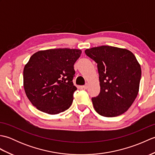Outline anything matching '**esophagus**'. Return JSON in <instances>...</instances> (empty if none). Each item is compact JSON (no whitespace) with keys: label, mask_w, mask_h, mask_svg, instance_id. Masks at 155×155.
I'll return each mask as SVG.
<instances>
[{"label":"esophagus","mask_w":155,"mask_h":155,"mask_svg":"<svg viewBox=\"0 0 155 155\" xmlns=\"http://www.w3.org/2000/svg\"><path fill=\"white\" fill-rule=\"evenodd\" d=\"M83 88H84V89H87V88H88V84H86L85 85H84V86H83Z\"/></svg>","instance_id":"34e87169"}]
</instances>
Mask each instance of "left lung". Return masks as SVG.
I'll return each instance as SVG.
<instances>
[{
	"label": "left lung",
	"instance_id": "obj_1",
	"mask_svg": "<svg viewBox=\"0 0 155 155\" xmlns=\"http://www.w3.org/2000/svg\"><path fill=\"white\" fill-rule=\"evenodd\" d=\"M97 63L101 91L92 98L94 110L101 116L117 117L132 105L137 97L140 65L132 52L125 48L101 46L85 50Z\"/></svg>",
	"mask_w": 155,
	"mask_h": 155
}]
</instances>
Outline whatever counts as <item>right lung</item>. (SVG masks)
<instances>
[{
  "label": "right lung",
  "mask_w": 155,
  "mask_h": 155,
  "mask_svg": "<svg viewBox=\"0 0 155 155\" xmlns=\"http://www.w3.org/2000/svg\"><path fill=\"white\" fill-rule=\"evenodd\" d=\"M80 49L54 48L31 56L23 71L26 95L34 107L43 113L57 114L67 110L77 90L72 79L74 64Z\"/></svg>",
  "instance_id": "1"
}]
</instances>
